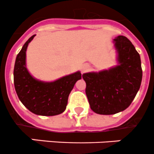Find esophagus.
<instances>
[{"mask_svg":"<svg viewBox=\"0 0 154 154\" xmlns=\"http://www.w3.org/2000/svg\"><path fill=\"white\" fill-rule=\"evenodd\" d=\"M89 65L88 64H84L82 67V72H85L88 71L89 69Z\"/></svg>","mask_w":154,"mask_h":154,"instance_id":"1","label":"esophagus"}]
</instances>
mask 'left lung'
I'll use <instances>...</instances> for the list:
<instances>
[{"instance_id": "1", "label": "left lung", "mask_w": 154, "mask_h": 154, "mask_svg": "<svg viewBox=\"0 0 154 154\" xmlns=\"http://www.w3.org/2000/svg\"><path fill=\"white\" fill-rule=\"evenodd\" d=\"M119 64L108 70L82 75L91 109L99 115H114L129 107L142 81L139 53L124 36L114 39Z\"/></svg>"}]
</instances>
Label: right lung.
Listing matches in <instances>:
<instances>
[{"mask_svg": "<svg viewBox=\"0 0 154 154\" xmlns=\"http://www.w3.org/2000/svg\"><path fill=\"white\" fill-rule=\"evenodd\" d=\"M35 36L28 39L17 56L14 69L15 90L23 105L31 112L54 116L66 110L69 95L76 82L81 79L82 74L76 72L52 82L35 79L26 67V48Z\"/></svg>", "mask_w": 154, "mask_h": 154, "instance_id": "obj_1", "label": "right lung"}]
</instances>
